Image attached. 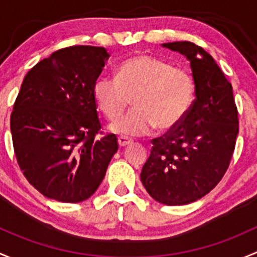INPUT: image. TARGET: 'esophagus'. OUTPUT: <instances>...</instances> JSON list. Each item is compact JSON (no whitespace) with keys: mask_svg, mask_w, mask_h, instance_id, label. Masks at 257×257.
<instances>
[{"mask_svg":"<svg viewBox=\"0 0 257 257\" xmlns=\"http://www.w3.org/2000/svg\"><path fill=\"white\" fill-rule=\"evenodd\" d=\"M117 141H118V146H120V147L127 146V145H130L132 142L131 140L127 139V137H125V136H120L117 139Z\"/></svg>","mask_w":257,"mask_h":257,"instance_id":"34e87169","label":"esophagus"}]
</instances>
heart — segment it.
<instances>
[{
	"label": "heart",
	"instance_id": "heart-1",
	"mask_svg": "<svg viewBox=\"0 0 257 257\" xmlns=\"http://www.w3.org/2000/svg\"><path fill=\"white\" fill-rule=\"evenodd\" d=\"M94 99L109 120H116L134 101V109L111 125L123 136H144L157 127L169 132L178 127L192 109L195 80L183 68L148 54L123 60L115 78L100 76L94 83Z\"/></svg>",
	"mask_w": 257,
	"mask_h": 257
}]
</instances>
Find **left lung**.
Returning a JSON list of instances; mask_svg holds the SVG:
<instances>
[{"instance_id":"obj_1","label":"left lung","mask_w":257,"mask_h":257,"mask_svg":"<svg viewBox=\"0 0 257 257\" xmlns=\"http://www.w3.org/2000/svg\"><path fill=\"white\" fill-rule=\"evenodd\" d=\"M163 47L184 54L195 80V99L183 122L153 139L141 181L166 205H184L208 194L229 168L239 134L232 86L213 57L192 42Z\"/></svg>"}]
</instances>
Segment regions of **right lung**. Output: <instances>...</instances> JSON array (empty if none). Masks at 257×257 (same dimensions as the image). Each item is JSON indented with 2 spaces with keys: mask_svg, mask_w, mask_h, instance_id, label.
Returning <instances> with one entry per match:
<instances>
[{
  "mask_svg": "<svg viewBox=\"0 0 257 257\" xmlns=\"http://www.w3.org/2000/svg\"><path fill=\"white\" fill-rule=\"evenodd\" d=\"M109 57L104 47H67L25 76L11 113L12 142L21 171L44 197L88 199L117 151L115 135L102 132L92 92Z\"/></svg>",
  "mask_w": 257,
  "mask_h": 257,
  "instance_id": "obj_1",
  "label": "right lung"
}]
</instances>
